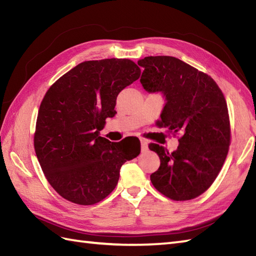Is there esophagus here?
Instances as JSON below:
<instances>
[{
  "label": "esophagus",
  "instance_id": "obj_1",
  "mask_svg": "<svg viewBox=\"0 0 256 256\" xmlns=\"http://www.w3.org/2000/svg\"><path fill=\"white\" fill-rule=\"evenodd\" d=\"M140 146H142V152H146L148 150V142L145 140H140Z\"/></svg>",
  "mask_w": 256,
  "mask_h": 256
}]
</instances>
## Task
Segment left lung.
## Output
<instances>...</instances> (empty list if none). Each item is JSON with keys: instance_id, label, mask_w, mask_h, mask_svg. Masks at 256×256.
Here are the masks:
<instances>
[{"instance_id": "8db88e82", "label": "left lung", "mask_w": 256, "mask_h": 256, "mask_svg": "<svg viewBox=\"0 0 256 256\" xmlns=\"http://www.w3.org/2000/svg\"><path fill=\"white\" fill-rule=\"evenodd\" d=\"M137 64L144 68V90L160 92L166 98L159 126L180 135L173 152L150 144L160 158L150 180L170 199H194L213 184L228 154L230 124L225 97L211 76L178 58L149 56Z\"/></svg>"}]
</instances>
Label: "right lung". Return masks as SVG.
Wrapping results in <instances>:
<instances>
[{"label": "right lung", "mask_w": 256, "mask_h": 256, "mask_svg": "<svg viewBox=\"0 0 256 256\" xmlns=\"http://www.w3.org/2000/svg\"><path fill=\"white\" fill-rule=\"evenodd\" d=\"M140 76L130 60H90L52 85L38 110L34 149L45 178L66 200L90 206L116 188L124 162L140 154V142H111L100 136L116 114L120 92Z\"/></svg>", "instance_id": "right-lung-1"}]
</instances>
